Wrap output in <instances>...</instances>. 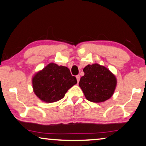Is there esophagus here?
<instances>
[{
	"instance_id": "obj_1",
	"label": "esophagus",
	"mask_w": 146,
	"mask_h": 146,
	"mask_svg": "<svg viewBox=\"0 0 146 146\" xmlns=\"http://www.w3.org/2000/svg\"><path fill=\"white\" fill-rule=\"evenodd\" d=\"M76 78H77V82H79V80H80V75H77V76H76Z\"/></svg>"
}]
</instances>
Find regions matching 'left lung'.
I'll list each match as a JSON object with an SVG mask.
<instances>
[{"instance_id": "obj_1", "label": "left lung", "mask_w": 146, "mask_h": 146, "mask_svg": "<svg viewBox=\"0 0 146 146\" xmlns=\"http://www.w3.org/2000/svg\"><path fill=\"white\" fill-rule=\"evenodd\" d=\"M83 72L85 75L81 78L79 85L87 100L95 103L104 102L113 96L117 80L110 70L96 63L87 65Z\"/></svg>"}]
</instances>
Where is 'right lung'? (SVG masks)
I'll return each mask as SVG.
<instances>
[{
	"label": "right lung",
	"instance_id": "add662e5",
	"mask_svg": "<svg viewBox=\"0 0 146 146\" xmlns=\"http://www.w3.org/2000/svg\"><path fill=\"white\" fill-rule=\"evenodd\" d=\"M32 82L36 96L44 102L52 103L63 99L77 81L67 67L51 63L36 73Z\"/></svg>",
	"mask_w": 146,
	"mask_h": 146
}]
</instances>
